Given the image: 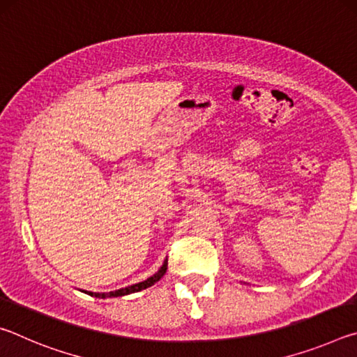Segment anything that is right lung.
Listing matches in <instances>:
<instances>
[{
    "label": "right lung",
    "mask_w": 357,
    "mask_h": 357,
    "mask_svg": "<svg viewBox=\"0 0 357 357\" xmlns=\"http://www.w3.org/2000/svg\"><path fill=\"white\" fill-rule=\"evenodd\" d=\"M167 266H168V263H167V259H165L164 264L160 266V269L157 271V273H155L154 275H151L149 279L143 280V282H140V283H135V285L121 288V289H116V291H110V293H93V291H89V293L86 291V293L94 296V298L105 299V298H118V296H126V294H130V293L142 291V289H146V288H149V287H153L155 282H159V280L162 279V277H164V274L167 273Z\"/></svg>",
    "instance_id": "1"
}]
</instances>
